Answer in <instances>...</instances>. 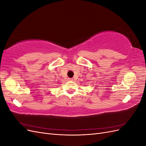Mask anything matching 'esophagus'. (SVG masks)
Returning <instances> with one entry per match:
<instances>
[{
  "mask_svg": "<svg viewBox=\"0 0 146 146\" xmlns=\"http://www.w3.org/2000/svg\"><path fill=\"white\" fill-rule=\"evenodd\" d=\"M68 80H69V81H72V80H73V78H68Z\"/></svg>",
  "mask_w": 146,
  "mask_h": 146,
  "instance_id": "34e87169",
  "label": "esophagus"
}]
</instances>
